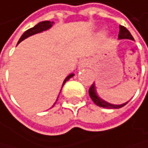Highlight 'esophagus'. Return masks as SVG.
<instances>
[{
  "label": "esophagus",
  "mask_w": 148,
  "mask_h": 148,
  "mask_svg": "<svg viewBox=\"0 0 148 148\" xmlns=\"http://www.w3.org/2000/svg\"><path fill=\"white\" fill-rule=\"evenodd\" d=\"M87 66V61L86 59H83L79 62V64H78V69L79 70H82V69H84Z\"/></svg>",
  "instance_id": "esophagus-1"
}]
</instances>
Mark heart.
Returning <instances> with one entry per match:
<instances>
[{"instance_id": "heart-1", "label": "heart", "mask_w": 148, "mask_h": 148, "mask_svg": "<svg viewBox=\"0 0 148 148\" xmlns=\"http://www.w3.org/2000/svg\"><path fill=\"white\" fill-rule=\"evenodd\" d=\"M100 38H103V39H105V38H106V34H105V33H101V34H100Z\"/></svg>"}]
</instances>
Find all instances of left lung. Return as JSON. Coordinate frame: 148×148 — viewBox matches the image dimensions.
<instances>
[{
	"label": "left lung",
	"mask_w": 148,
	"mask_h": 148,
	"mask_svg": "<svg viewBox=\"0 0 148 148\" xmlns=\"http://www.w3.org/2000/svg\"><path fill=\"white\" fill-rule=\"evenodd\" d=\"M118 38L119 39H131V40H134L133 36L131 35V33L129 32V30L123 27V25H120V32H119V36H118ZM89 93V96L91 97V99L93 100V102L99 107H102V108H107V109H120L121 107L125 106L126 104L128 103L125 102L123 104H120V105H115V104H110L109 102H107L105 100H103L101 97L97 94V91H96V86H95V83L93 84L90 88L88 90Z\"/></svg>",
	"instance_id": "8db88e82"
}]
</instances>
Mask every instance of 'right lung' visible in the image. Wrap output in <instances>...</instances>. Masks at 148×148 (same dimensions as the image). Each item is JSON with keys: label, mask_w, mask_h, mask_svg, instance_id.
Masks as SVG:
<instances>
[{"label": "right lung", "mask_w": 148, "mask_h": 148, "mask_svg": "<svg viewBox=\"0 0 148 148\" xmlns=\"http://www.w3.org/2000/svg\"><path fill=\"white\" fill-rule=\"evenodd\" d=\"M54 23L53 22H51V21H43V22H40V23H38V25H36L34 27H32V28H29L28 30H27L21 36V38H20V39H19V41H18V43L17 44H19L21 41H23L24 39H25L27 38H28V37H30V36H33V35H35V34H38V33H40V32H43V31H46V30H48V29H49L51 27H52V25H53ZM73 75V73H71V75H69L65 79H64V81H63V83H62V86L65 84V82L66 81H68L70 78H72ZM55 104V103H54Z\"/></svg>", "instance_id": "1"}]
</instances>
